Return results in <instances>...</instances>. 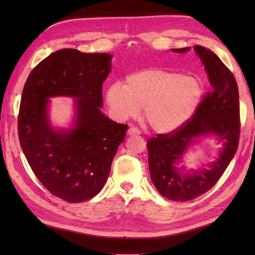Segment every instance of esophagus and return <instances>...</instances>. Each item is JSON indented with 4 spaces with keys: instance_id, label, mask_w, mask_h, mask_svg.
<instances>
[{
    "instance_id": "obj_1",
    "label": "esophagus",
    "mask_w": 255,
    "mask_h": 255,
    "mask_svg": "<svg viewBox=\"0 0 255 255\" xmlns=\"http://www.w3.org/2000/svg\"><path fill=\"white\" fill-rule=\"evenodd\" d=\"M140 134V130L136 127H130L128 129V136H138Z\"/></svg>"
}]
</instances>
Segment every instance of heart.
I'll return each mask as SVG.
<instances>
[{
  "label": "heart",
  "mask_w": 255,
  "mask_h": 255,
  "mask_svg": "<svg viewBox=\"0 0 255 255\" xmlns=\"http://www.w3.org/2000/svg\"><path fill=\"white\" fill-rule=\"evenodd\" d=\"M203 85L196 78L174 71L149 69L128 75L125 85L113 83L106 90V102L118 119L136 117L143 108V118L154 131L177 130L196 111Z\"/></svg>",
  "instance_id": "obj_1"
}]
</instances>
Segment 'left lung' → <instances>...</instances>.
Returning <instances> with one entry per match:
<instances>
[{
  "label": "left lung",
  "instance_id": "8db88e82",
  "mask_svg": "<svg viewBox=\"0 0 255 255\" xmlns=\"http://www.w3.org/2000/svg\"><path fill=\"white\" fill-rule=\"evenodd\" d=\"M189 49L173 51L183 53ZM194 50L208 74L210 91L184 126L170 133L156 134L147 142L151 180L162 196L175 202H187L209 191L224 174L239 144V91L234 74L211 50L202 46H195ZM208 135L223 144L218 160L207 169L180 167L189 145Z\"/></svg>",
  "mask_w": 255,
  "mask_h": 255
}]
</instances>
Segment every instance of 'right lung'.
I'll return each instance as SVG.
<instances>
[{"label":"right lung","mask_w":255,"mask_h":255,"mask_svg":"<svg viewBox=\"0 0 255 255\" xmlns=\"http://www.w3.org/2000/svg\"><path fill=\"white\" fill-rule=\"evenodd\" d=\"M112 57L58 50L34 68L21 94L20 147L42 185L69 203L84 202L102 191L128 129L101 112ZM57 96L75 99L71 128L51 125L49 99Z\"/></svg>","instance_id":"1"}]
</instances>
